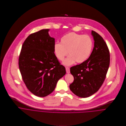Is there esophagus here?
Instances as JSON below:
<instances>
[{
  "mask_svg": "<svg viewBox=\"0 0 126 126\" xmlns=\"http://www.w3.org/2000/svg\"><path fill=\"white\" fill-rule=\"evenodd\" d=\"M65 69H66V71L67 73H70V68L69 67H66Z\"/></svg>",
  "mask_w": 126,
  "mask_h": 126,
  "instance_id": "1",
  "label": "esophagus"
}]
</instances>
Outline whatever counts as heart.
<instances>
[{
	"label": "heart",
	"mask_w": 126,
	"mask_h": 126,
	"mask_svg": "<svg viewBox=\"0 0 126 126\" xmlns=\"http://www.w3.org/2000/svg\"><path fill=\"white\" fill-rule=\"evenodd\" d=\"M93 47V41L88 35H82L75 32H70L61 38V43L54 45V52L60 61L70 54L63 62L66 65H70L76 61L81 63L90 56Z\"/></svg>",
	"instance_id": "1"
}]
</instances>
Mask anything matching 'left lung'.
<instances>
[{
    "instance_id": "obj_1",
    "label": "left lung",
    "mask_w": 126,
    "mask_h": 126,
    "mask_svg": "<svg viewBox=\"0 0 126 126\" xmlns=\"http://www.w3.org/2000/svg\"><path fill=\"white\" fill-rule=\"evenodd\" d=\"M94 47L89 58L81 63L72 66L70 73L74 80L69 88L80 97H87L96 93L103 83L108 72L110 55L103 38L92 31Z\"/></svg>"
}]
</instances>
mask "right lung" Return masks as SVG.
<instances>
[{"mask_svg": "<svg viewBox=\"0 0 126 126\" xmlns=\"http://www.w3.org/2000/svg\"><path fill=\"white\" fill-rule=\"evenodd\" d=\"M44 29L30 34L24 41L19 57V68L28 89L39 97L54 91L65 74L54 53L55 39Z\"/></svg>", "mask_w": 126, "mask_h": 126, "instance_id": "right-lung-1", "label": "right lung"}]
</instances>
